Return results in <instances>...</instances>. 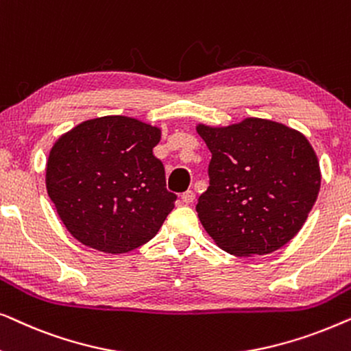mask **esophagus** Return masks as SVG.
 I'll return each mask as SVG.
<instances>
[{"mask_svg":"<svg viewBox=\"0 0 351 351\" xmlns=\"http://www.w3.org/2000/svg\"><path fill=\"white\" fill-rule=\"evenodd\" d=\"M180 199H182V203L191 204V203H193V199H195V193H193V191H191V190H186L185 193H182Z\"/></svg>","mask_w":351,"mask_h":351,"instance_id":"34e87169","label":"esophagus"}]
</instances>
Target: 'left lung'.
Segmentation results:
<instances>
[{
	"mask_svg": "<svg viewBox=\"0 0 351 351\" xmlns=\"http://www.w3.org/2000/svg\"><path fill=\"white\" fill-rule=\"evenodd\" d=\"M213 153L196 213L215 244L237 257L265 256L304 227L321 186L318 156L304 134L263 118L196 124Z\"/></svg>",
	"mask_w": 351,
	"mask_h": 351,
	"instance_id": "obj_1",
	"label": "left lung"
}]
</instances>
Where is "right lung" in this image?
<instances>
[{"label":"right lung","instance_id":"right-lung-1","mask_svg":"<svg viewBox=\"0 0 351 351\" xmlns=\"http://www.w3.org/2000/svg\"><path fill=\"white\" fill-rule=\"evenodd\" d=\"M161 129L123 114L93 118L62 134L46 162V190L71 237L126 254L160 232L177 196L153 155Z\"/></svg>","mask_w":351,"mask_h":351}]
</instances>
